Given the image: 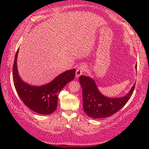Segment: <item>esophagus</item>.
Listing matches in <instances>:
<instances>
[{"instance_id": "1", "label": "esophagus", "mask_w": 149, "mask_h": 149, "mask_svg": "<svg viewBox=\"0 0 149 149\" xmlns=\"http://www.w3.org/2000/svg\"><path fill=\"white\" fill-rule=\"evenodd\" d=\"M85 68H86L85 65H79V66L77 68L76 72H75V77L77 78V77H79L80 75H81V74L85 70Z\"/></svg>"}]
</instances>
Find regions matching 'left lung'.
Listing matches in <instances>:
<instances>
[{"label": "left lung", "mask_w": 149, "mask_h": 149, "mask_svg": "<svg viewBox=\"0 0 149 149\" xmlns=\"http://www.w3.org/2000/svg\"><path fill=\"white\" fill-rule=\"evenodd\" d=\"M135 68L137 69V65ZM79 82L83 91V108L89 117L95 119L109 117L119 111L130 100L135 86V84L122 97L109 98L99 91L92 78L81 75Z\"/></svg>", "instance_id": "1"}]
</instances>
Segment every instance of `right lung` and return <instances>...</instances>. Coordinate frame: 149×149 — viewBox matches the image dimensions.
Returning a JSON list of instances; mask_svg holds the SVG:
<instances>
[{"mask_svg":"<svg viewBox=\"0 0 149 149\" xmlns=\"http://www.w3.org/2000/svg\"><path fill=\"white\" fill-rule=\"evenodd\" d=\"M17 49L13 65V81L17 93L27 107L40 114H52L57 107L60 91L68 83L74 79L75 69L68 70L58 75L46 85L33 86L22 81L17 68Z\"/></svg>","mask_w":149,"mask_h":149,"instance_id":"add662e5","label":"right lung"}]
</instances>
